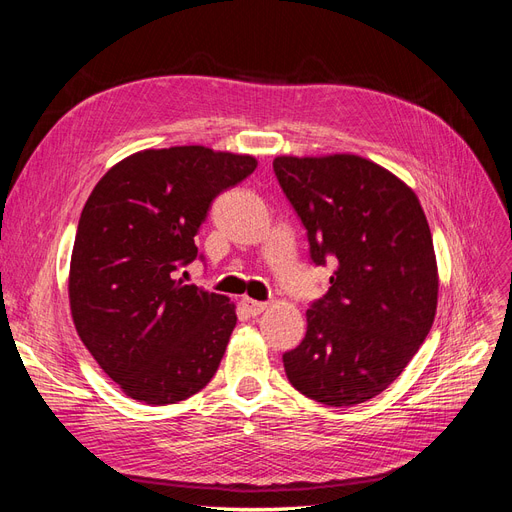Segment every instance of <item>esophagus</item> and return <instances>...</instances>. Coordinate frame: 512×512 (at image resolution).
<instances>
[{
    "label": "esophagus",
    "mask_w": 512,
    "mask_h": 512,
    "mask_svg": "<svg viewBox=\"0 0 512 512\" xmlns=\"http://www.w3.org/2000/svg\"><path fill=\"white\" fill-rule=\"evenodd\" d=\"M241 305H243V309L250 316H258V314H262L267 309V303L265 301H256V299H250V297H243L241 299Z\"/></svg>",
    "instance_id": "34e87169"
}]
</instances>
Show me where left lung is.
I'll return each mask as SVG.
<instances>
[{"instance_id":"8db88e82","label":"left lung","mask_w":512,"mask_h":512,"mask_svg":"<svg viewBox=\"0 0 512 512\" xmlns=\"http://www.w3.org/2000/svg\"><path fill=\"white\" fill-rule=\"evenodd\" d=\"M275 177L307 230L316 265L335 262L307 309L303 342L284 354L290 384L327 406L380 395L436 318L438 265L425 211L391 170L352 153L277 156Z\"/></svg>"}]
</instances>
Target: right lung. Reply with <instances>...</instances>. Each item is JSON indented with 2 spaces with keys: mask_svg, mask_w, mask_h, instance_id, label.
Listing matches in <instances>:
<instances>
[{
  "mask_svg": "<svg viewBox=\"0 0 512 512\" xmlns=\"http://www.w3.org/2000/svg\"><path fill=\"white\" fill-rule=\"evenodd\" d=\"M258 166L203 145L117 162L83 207L68 297L83 344L128 397L177 404L205 389L237 324L224 294L185 284L213 198Z\"/></svg>",
  "mask_w": 512,
  "mask_h": 512,
  "instance_id": "1",
  "label": "right lung"
}]
</instances>
